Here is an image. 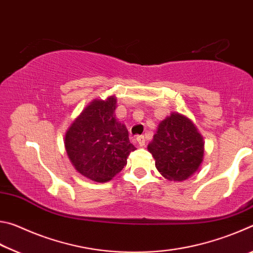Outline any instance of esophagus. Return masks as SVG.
I'll return each mask as SVG.
<instances>
[{
    "mask_svg": "<svg viewBox=\"0 0 253 253\" xmlns=\"http://www.w3.org/2000/svg\"><path fill=\"white\" fill-rule=\"evenodd\" d=\"M137 142H138L139 146H144L145 145V137L144 136H137Z\"/></svg>",
    "mask_w": 253,
    "mask_h": 253,
    "instance_id": "obj_1",
    "label": "esophagus"
}]
</instances>
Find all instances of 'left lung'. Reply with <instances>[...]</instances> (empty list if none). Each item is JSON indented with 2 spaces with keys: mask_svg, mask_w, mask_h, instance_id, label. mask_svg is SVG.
<instances>
[{
  "mask_svg": "<svg viewBox=\"0 0 253 253\" xmlns=\"http://www.w3.org/2000/svg\"><path fill=\"white\" fill-rule=\"evenodd\" d=\"M147 148L158 172L169 181L188 178L203 161L202 136L190 119L179 114H172L160 124Z\"/></svg>",
  "mask_w": 253,
  "mask_h": 253,
  "instance_id": "8db88e82",
  "label": "left lung"
}]
</instances>
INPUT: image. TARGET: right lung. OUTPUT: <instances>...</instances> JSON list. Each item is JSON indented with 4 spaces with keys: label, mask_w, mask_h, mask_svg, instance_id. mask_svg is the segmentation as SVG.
<instances>
[{
    "label": "right lung",
    "mask_w": 253,
    "mask_h": 253,
    "mask_svg": "<svg viewBox=\"0 0 253 253\" xmlns=\"http://www.w3.org/2000/svg\"><path fill=\"white\" fill-rule=\"evenodd\" d=\"M116 99L93 100L72 123L66 135V151L72 165L95 182L110 181L127 164L135 146L124 124L115 118Z\"/></svg>",
    "instance_id": "1"
}]
</instances>
